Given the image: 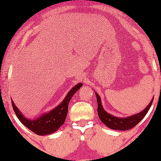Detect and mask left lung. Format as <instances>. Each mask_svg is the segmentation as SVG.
Masks as SVG:
<instances>
[{"mask_svg": "<svg viewBox=\"0 0 161 161\" xmlns=\"http://www.w3.org/2000/svg\"><path fill=\"white\" fill-rule=\"evenodd\" d=\"M97 96V103H98V108H97V113H98L99 118L101 120L102 122L108 126V128L111 129H115V130H129V129L134 128L144 117L147 114L149 110H150L151 105H152L153 99L151 100V102L149 103L148 106L144 109L143 111L140 113L137 114L132 115L131 117H128V118H116L112 115L109 114L107 113L106 111L103 110V107L101 105V101H100V97L97 93H96Z\"/></svg>", "mask_w": 161, "mask_h": 161, "instance_id": "8db88e82", "label": "left lung"}]
</instances>
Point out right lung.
Segmentation results:
<instances>
[{"mask_svg":"<svg viewBox=\"0 0 161 161\" xmlns=\"http://www.w3.org/2000/svg\"><path fill=\"white\" fill-rule=\"evenodd\" d=\"M82 86V83H79L75 86L69 91L68 95L66 96V97L61 104L58 105L57 108L52 110L49 113L45 114L42 115L41 117H40L37 119L33 120V121L25 118V117H24L21 114V112L19 111V109L16 108L14 102L11 101V104H12L13 109H14L17 118L25 127H27L29 129H30L31 131H32L34 133L39 135V136L49 135L56 131L64 124L68 114L69 101H70L72 96L75 93L76 91L80 89Z\"/></svg>","mask_w":161,"mask_h":161,"instance_id":"add662e5","label":"right lung"}]
</instances>
